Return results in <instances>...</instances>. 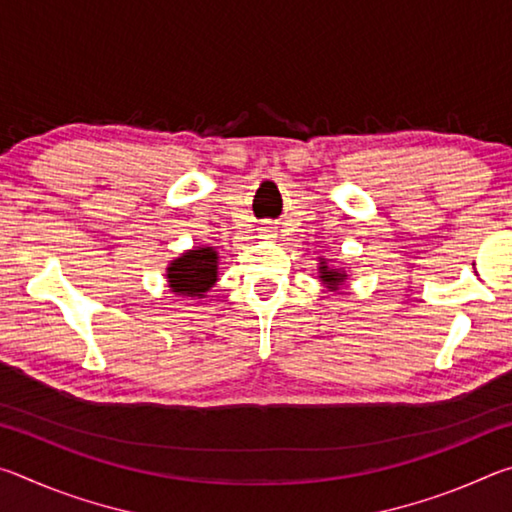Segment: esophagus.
I'll list each match as a JSON object with an SVG mask.
<instances>
[{"mask_svg":"<svg viewBox=\"0 0 512 512\" xmlns=\"http://www.w3.org/2000/svg\"><path fill=\"white\" fill-rule=\"evenodd\" d=\"M259 237H262V239H273V237H277V230L273 228V225H264V228L259 230Z\"/></svg>","mask_w":512,"mask_h":512,"instance_id":"1","label":"esophagus"}]
</instances>
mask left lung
<instances>
[{"mask_svg":"<svg viewBox=\"0 0 512 512\" xmlns=\"http://www.w3.org/2000/svg\"><path fill=\"white\" fill-rule=\"evenodd\" d=\"M318 277L327 291H341L345 280H348V273H345V268L329 264V259L318 257Z\"/></svg>","mask_w":512,"mask_h":512,"instance_id":"left-lung-1","label":"left lung"}]
</instances>
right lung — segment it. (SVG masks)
<instances>
[{"label": "right lung", "instance_id": "obj_1", "mask_svg": "<svg viewBox=\"0 0 512 512\" xmlns=\"http://www.w3.org/2000/svg\"><path fill=\"white\" fill-rule=\"evenodd\" d=\"M164 277L169 291L176 296L205 298V293L219 280V253L214 246H194L171 259Z\"/></svg>", "mask_w": 512, "mask_h": 512}]
</instances>
